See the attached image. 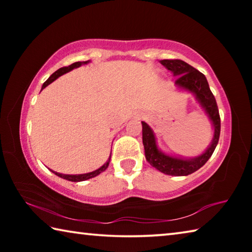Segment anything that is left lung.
Segmentation results:
<instances>
[{
	"instance_id": "8db88e82",
	"label": "left lung",
	"mask_w": 252,
	"mask_h": 252,
	"mask_svg": "<svg viewBox=\"0 0 252 252\" xmlns=\"http://www.w3.org/2000/svg\"><path fill=\"white\" fill-rule=\"evenodd\" d=\"M161 64L177 76L176 85L183 90L192 92L195 99L202 106L210 119L215 129L213 139L210 146L202 155L190 159H181L165 155L157 147L156 136L151 127L146 122H142V141L144 147V155L147 161L152 167L159 170L162 173L169 176H188L197 171L206 162L210 159L213 151L218 144L220 136V116L218 105L215 95L209 88L208 81L204 74L199 72L193 66L188 64L182 60H161Z\"/></svg>"
}]
</instances>
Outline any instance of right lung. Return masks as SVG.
<instances>
[{"instance_id":"1","label":"right lung","mask_w":252,"mask_h":252,"mask_svg":"<svg viewBox=\"0 0 252 252\" xmlns=\"http://www.w3.org/2000/svg\"><path fill=\"white\" fill-rule=\"evenodd\" d=\"M90 61H83V62H75V63H72L71 65L69 66H63L61 67V69H59L58 71H55L54 73L50 76V78L45 81V82L43 83V85H42V90L45 87H48V85L50 83H52L54 80H57L59 76H61L63 74L67 73V72H70L71 70L75 69V67H79L82 64H87V63H89ZM41 90V91H42ZM110 159H111V156L109 158V161L106 162V163H104L103 165H102L101 168H99L97 170H95V171H92V172H89V173H84V174H63V173H59V172H55L53 171V170H51L54 174H57L58 177L62 178V179H65V180H69V181H72V182H79V181H84V180H88V179H91V178H94L96 177L97 174H100L101 172H103L104 170L108 168L109 165V162H110Z\"/></svg>"}]
</instances>
